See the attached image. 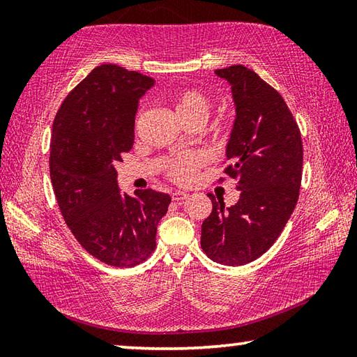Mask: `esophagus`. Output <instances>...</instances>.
Segmentation results:
<instances>
[{
	"instance_id": "obj_1",
	"label": "esophagus",
	"mask_w": 357,
	"mask_h": 357,
	"mask_svg": "<svg viewBox=\"0 0 357 357\" xmlns=\"http://www.w3.org/2000/svg\"><path fill=\"white\" fill-rule=\"evenodd\" d=\"M187 197H189V195H187L185 192H181V190H174V192L172 193L173 202H176V203H183Z\"/></svg>"
}]
</instances>
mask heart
<instances>
[{"mask_svg":"<svg viewBox=\"0 0 357 357\" xmlns=\"http://www.w3.org/2000/svg\"><path fill=\"white\" fill-rule=\"evenodd\" d=\"M174 110L183 123L192 119H202L204 123L209 112V100L195 89H185L174 98ZM202 162V155L195 153L174 155L167 167L168 178L178 184H187L192 181Z\"/></svg>","mask_w":357,"mask_h":357,"instance_id":"b5f03b06","label":"heart"}]
</instances>
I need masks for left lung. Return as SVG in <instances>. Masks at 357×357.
Segmentation results:
<instances>
[{
    "label": "left lung",
    "mask_w": 357,
    "mask_h": 357,
    "mask_svg": "<svg viewBox=\"0 0 357 357\" xmlns=\"http://www.w3.org/2000/svg\"><path fill=\"white\" fill-rule=\"evenodd\" d=\"M215 75L231 86L236 116L225 174L236 181L241 195L225 208L209 193L213 213L202 225V249L213 261L243 266L275 243L298 203L302 140L285 100L258 74L236 64Z\"/></svg>",
    "instance_id": "1"
}]
</instances>
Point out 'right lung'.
<instances>
[{"mask_svg": "<svg viewBox=\"0 0 357 357\" xmlns=\"http://www.w3.org/2000/svg\"><path fill=\"white\" fill-rule=\"evenodd\" d=\"M154 78L100 64L68 94L53 121L50 178L82 247L102 263L132 268L155 249L172 198L153 189L121 193L116 162L134 144L138 102Z\"/></svg>", "mask_w": 357, "mask_h": 357, "instance_id": "obj_1", "label": "right lung"}]
</instances>
